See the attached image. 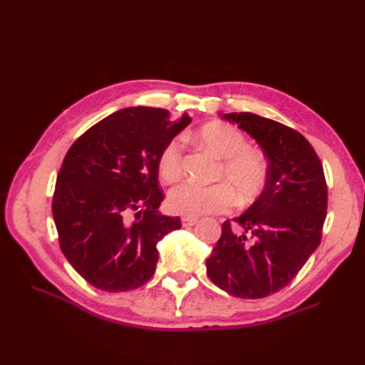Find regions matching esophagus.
<instances>
[{
  "mask_svg": "<svg viewBox=\"0 0 365 365\" xmlns=\"http://www.w3.org/2000/svg\"><path fill=\"white\" fill-rule=\"evenodd\" d=\"M196 222H197V218H188V216H183V218H182V226H183V227L195 226Z\"/></svg>",
  "mask_w": 365,
  "mask_h": 365,
  "instance_id": "1",
  "label": "esophagus"
}]
</instances>
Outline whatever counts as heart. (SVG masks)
<instances>
[{
    "instance_id": "heart-1",
    "label": "heart",
    "mask_w": 365,
    "mask_h": 365,
    "mask_svg": "<svg viewBox=\"0 0 365 365\" xmlns=\"http://www.w3.org/2000/svg\"><path fill=\"white\" fill-rule=\"evenodd\" d=\"M197 139L221 165L216 173L220 183L196 185L183 182L168 192L166 205L173 213L196 218L208 213L226 212L234 205L235 195L242 202L257 197L268 180L265 155L247 147L246 136L234 125L210 122L197 130ZM183 170V143L173 138L158 157V173L166 182H175Z\"/></svg>"
}]
</instances>
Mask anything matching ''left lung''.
I'll return each instance as SVG.
<instances>
[{
	"instance_id": "obj_1",
	"label": "left lung",
	"mask_w": 365,
	"mask_h": 365,
	"mask_svg": "<svg viewBox=\"0 0 365 365\" xmlns=\"http://www.w3.org/2000/svg\"><path fill=\"white\" fill-rule=\"evenodd\" d=\"M268 160V180L257 200L232 221L205 260L210 281L232 297L265 298L298 274L322 240L328 187L323 166L297 130L252 113H229Z\"/></svg>"
}]
</instances>
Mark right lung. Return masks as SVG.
Masks as SVG:
<instances>
[{"mask_svg": "<svg viewBox=\"0 0 365 365\" xmlns=\"http://www.w3.org/2000/svg\"><path fill=\"white\" fill-rule=\"evenodd\" d=\"M190 122L187 114L170 120L161 108H125L68 149L51 210L61 251L91 285L127 292L153 276L157 243L182 227L180 218L158 212V157Z\"/></svg>", "mask_w": 365, "mask_h": 365, "instance_id": "1", "label": "right lung"}]
</instances>
